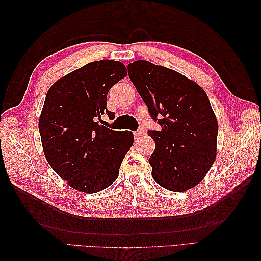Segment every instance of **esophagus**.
Instances as JSON below:
<instances>
[{"label":"esophagus","mask_w":261,"mask_h":261,"mask_svg":"<svg viewBox=\"0 0 261 261\" xmlns=\"http://www.w3.org/2000/svg\"><path fill=\"white\" fill-rule=\"evenodd\" d=\"M134 134H135V136H136V137H139V136H143V135H145V134H146V131L143 130L142 127H140V129H138L137 131H135Z\"/></svg>","instance_id":"34e87169"}]
</instances>
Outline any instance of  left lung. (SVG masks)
<instances>
[{
    "label": "left lung",
    "mask_w": 261,
    "mask_h": 261,
    "mask_svg": "<svg viewBox=\"0 0 261 261\" xmlns=\"http://www.w3.org/2000/svg\"><path fill=\"white\" fill-rule=\"evenodd\" d=\"M127 73L160 130H148L156 148L149 158L160 186L184 192L196 186L216 157L218 121L206 93L177 71L136 60Z\"/></svg>",
    "instance_id": "left-lung-1"
}]
</instances>
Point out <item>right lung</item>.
I'll list each match as a JSON object with an SVG mask.
<instances>
[{
	"label": "right lung",
	"instance_id": "1",
	"mask_svg": "<svg viewBox=\"0 0 261 261\" xmlns=\"http://www.w3.org/2000/svg\"><path fill=\"white\" fill-rule=\"evenodd\" d=\"M126 74L120 62L97 60L58 80L47 93L39 119L43 152L57 175L77 191L97 193L114 182L134 143L131 131L100 124L104 114L114 119L107 96Z\"/></svg>",
	"mask_w": 261,
	"mask_h": 261
}]
</instances>
